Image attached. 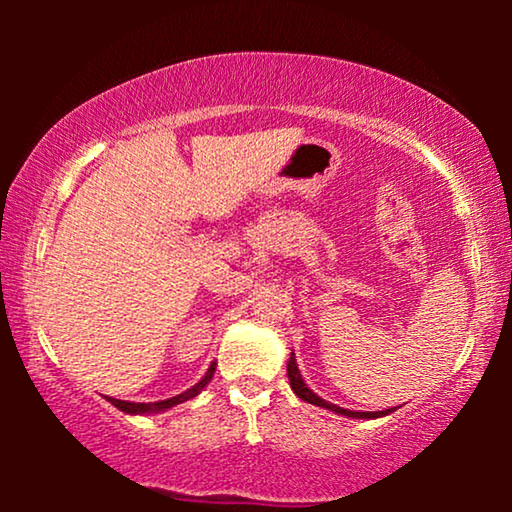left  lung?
Here are the masks:
<instances>
[{
  "label": "left lung",
  "mask_w": 512,
  "mask_h": 512,
  "mask_svg": "<svg viewBox=\"0 0 512 512\" xmlns=\"http://www.w3.org/2000/svg\"><path fill=\"white\" fill-rule=\"evenodd\" d=\"M286 375H289V384L293 389V394H296L300 401L305 403H312L317 405V408H324V410H331L335 415H342V417H352V419H375V417H384L389 415V412H394V408L389 410H380V412H359V410H347V408H340V405H335L331 401H324L319 394H314V391L307 387L303 375H300L298 370V363H296V354L291 352V359L286 361Z\"/></svg>",
  "instance_id": "8db88e82"
}]
</instances>
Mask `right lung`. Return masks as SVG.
<instances>
[{
  "label": "right lung",
  "instance_id": "obj_1",
  "mask_svg": "<svg viewBox=\"0 0 512 512\" xmlns=\"http://www.w3.org/2000/svg\"><path fill=\"white\" fill-rule=\"evenodd\" d=\"M214 368H216V363H212V366L207 368L205 377H202V380H200L198 384H193L191 389L181 391V394H177V396L165 398V401H156V403H130V401H121V398H114V396H104V398H107V401H109L111 405H116V408L121 410V412H128V415H158V412H165V410L174 408V405H179V403H184V401H191V398L198 396L200 391L205 389L209 382H212Z\"/></svg>",
  "mask_w": 512,
  "mask_h": 512
}]
</instances>
